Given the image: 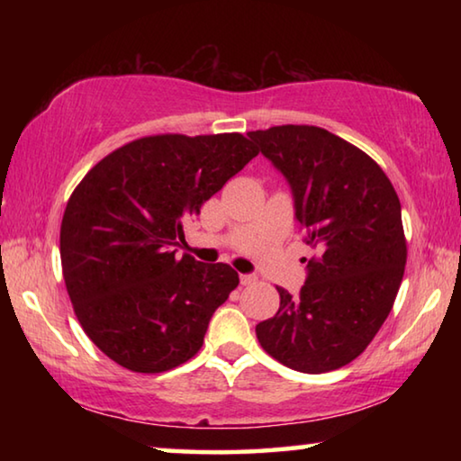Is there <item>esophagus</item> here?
<instances>
[{
    "label": "esophagus",
    "instance_id": "obj_1",
    "mask_svg": "<svg viewBox=\"0 0 461 461\" xmlns=\"http://www.w3.org/2000/svg\"><path fill=\"white\" fill-rule=\"evenodd\" d=\"M240 283L244 285V286L254 285V283H256V276H254V275H241V276H240Z\"/></svg>",
    "mask_w": 461,
    "mask_h": 461
}]
</instances>
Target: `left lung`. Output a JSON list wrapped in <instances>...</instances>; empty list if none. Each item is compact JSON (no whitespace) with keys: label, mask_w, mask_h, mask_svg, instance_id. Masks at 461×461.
Masks as SVG:
<instances>
[{"label":"left lung","mask_w":461,"mask_h":461,"mask_svg":"<svg viewBox=\"0 0 461 461\" xmlns=\"http://www.w3.org/2000/svg\"><path fill=\"white\" fill-rule=\"evenodd\" d=\"M291 183L296 220L315 249L299 294L276 286V315L256 325L264 352L305 374L356 360L386 321L407 264L401 201L360 148L317 126L249 131Z\"/></svg>","instance_id":"8db88e82"}]
</instances>
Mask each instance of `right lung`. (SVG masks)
<instances>
[{
  "label": "right lung",
  "mask_w": 461,
  "mask_h": 461,
  "mask_svg": "<svg viewBox=\"0 0 461 461\" xmlns=\"http://www.w3.org/2000/svg\"><path fill=\"white\" fill-rule=\"evenodd\" d=\"M258 148L244 134H154L109 152L75 186L60 264L83 331L109 360L160 374L199 352L215 309L240 285L230 264L175 256L183 223Z\"/></svg>",
  "instance_id": "right-lung-1"
}]
</instances>
